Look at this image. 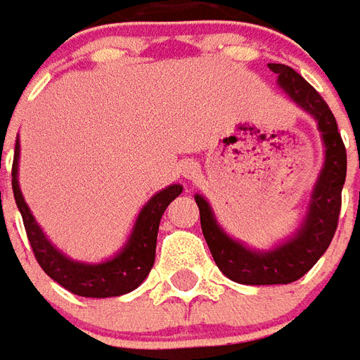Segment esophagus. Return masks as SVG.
Wrapping results in <instances>:
<instances>
[{"label": "esophagus", "mask_w": 360, "mask_h": 360, "mask_svg": "<svg viewBox=\"0 0 360 360\" xmlns=\"http://www.w3.org/2000/svg\"><path fill=\"white\" fill-rule=\"evenodd\" d=\"M196 175H198V167H196V165L188 164L183 167V177H185V179H195Z\"/></svg>", "instance_id": "1"}]
</instances>
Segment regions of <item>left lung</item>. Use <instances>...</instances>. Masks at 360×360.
<instances>
[{"label": "left lung", "instance_id": "left-lung-1", "mask_svg": "<svg viewBox=\"0 0 360 360\" xmlns=\"http://www.w3.org/2000/svg\"><path fill=\"white\" fill-rule=\"evenodd\" d=\"M278 77L279 89L302 111L316 121L324 144V164L310 193L307 212L295 233L268 250L252 249L224 231L214 216L210 202L195 195L200 210V226L212 257L224 276L245 285H276L302 278L322 257L338 227L341 210V188L347 175V154L338 131V123L324 98L291 67L268 65Z\"/></svg>", "mask_w": 360, "mask_h": 360}]
</instances>
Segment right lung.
<instances>
[{"mask_svg":"<svg viewBox=\"0 0 360 360\" xmlns=\"http://www.w3.org/2000/svg\"><path fill=\"white\" fill-rule=\"evenodd\" d=\"M19 156L20 144L17 141L11 172L13 195L25 221L30 247L34 250V257L38 264L42 266V270L53 281H58L59 285L65 287L67 291L81 295V297H94V299L119 297L141 285L154 266L160 219L169 202L183 193L179 183L158 191L156 195L142 206L134 221L133 231L117 255H113L103 262H94V264L79 262L63 255L58 247H53V243L46 237L42 227L38 226V221L28 208V204L25 202V196L19 187Z\"/></svg>","mask_w":360,"mask_h":360,"instance_id":"right-lung-1","label":"right lung"}]
</instances>
